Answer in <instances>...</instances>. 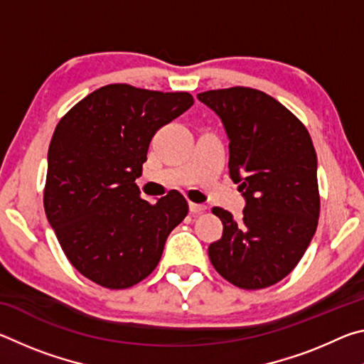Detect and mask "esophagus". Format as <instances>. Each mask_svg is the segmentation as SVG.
<instances>
[{"instance_id": "1", "label": "esophagus", "mask_w": 364, "mask_h": 364, "mask_svg": "<svg viewBox=\"0 0 364 364\" xmlns=\"http://www.w3.org/2000/svg\"><path fill=\"white\" fill-rule=\"evenodd\" d=\"M189 210H191V213H200V212H205L207 210V205H204V204H194V202H191Z\"/></svg>"}]
</instances>
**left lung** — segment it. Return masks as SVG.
<instances>
[{"label":"left lung","instance_id":"obj_1","mask_svg":"<svg viewBox=\"0 0 364 364\" xmlns=\"http://www.w3.org/2000/svg\"><path fill=\"white\" fill-rule=\"evenodd\" d=\"M223 123L230 176L239 184L242 220L215 207L223 236L208 257L241 289L279 282L297 267L319 217L318 160L306 128L267 93L244 86L197 95Z\"/></svg>","mask_w":364,"mask_h":364}]
</instances>
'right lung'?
I'll return each mask as SVG.
<instances>
[{
    "label": "right lung",
    "instance_id": "right-lung-1",
    "mask_svg": "<svg viewBox=\"0 0 364 364\" xmlns=\"http://www.w3.org/2000/svg\"><path fill=\"white\" fill-rule=\"evenodd\" d=\"M193 104L189 93L117 83L93 91L58 123L48 151L45 212L85 278L127 289L156 269L188 202L170 193L149 204L134 181L156 132Z\"/></svg>",
    "mask_w": 364,
    "mask_h": 364
}]
</instances>
